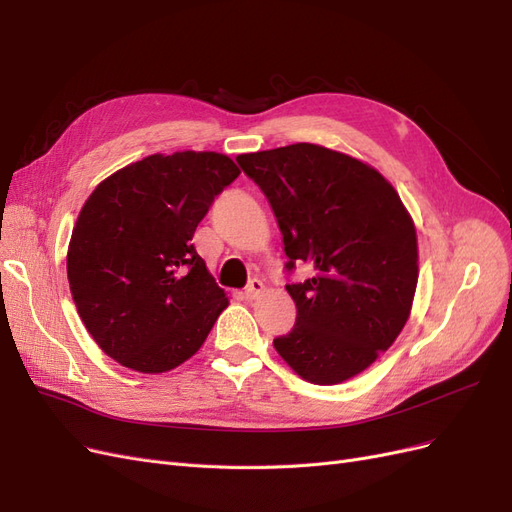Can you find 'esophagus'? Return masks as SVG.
I'll list each match as a JSON object with an SVG mask.
<instances>
[{
	"label": "esophagus",
	"mask_w": 512,
	"mask_h": 512,
	"mask_svg": "<svg viewBox=\"0 0 512 512\" xmlns=\"http://www.w3.org/2000/svg\"><path fill=\"white\" fill-rule=\"evenodd\" d=\"M262 290H265V284H262L260 280H256V277H254V280L247 282L243 294H245V299H256V297H260Z\"/></svg>",
	"instance_id": "esophagus-1"
}]
</instances>
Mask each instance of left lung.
Wrapping results in <instances>:
<instances>
[{
	"instance_id": "obj_1",
	"label": "left lung",
	"mask_w": 512,
	"mask_h": 512,
	"mask_svg": "<svg viewBox=\"0 0 512 512\" xmlns=\"http://www.w3.org/2000/svg\"><path fill=\"white\" fill-rule=\"evenodd\" d=\"M237 162L275 213L286 271H314L286 284L297 320L275 350L314 384L361 374L404 329L416 290V230L399 194L376 168L312 143Z\"/></svg>"
}]
</instances>
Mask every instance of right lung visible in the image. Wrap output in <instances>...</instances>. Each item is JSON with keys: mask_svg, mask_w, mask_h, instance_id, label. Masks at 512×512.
Masks as SVG:
<instances>
[{"mask_svg": "<svg viewBox=\"0 0 512 512\" xmlns=\"http://www.w3.org/2000/svg\"><path fill=\"white\" fill-rule=\"evenodd\" d=\"M237 177L222 153H156L117 170L87 198L68 247L70 292L91 337L123 367L175 369L226 309L192 237Z\"/></svg>", "mask_w": 512, "mask_h": 512, "instance_id": "obj_1", "label": "right lung"}]
</instances>
